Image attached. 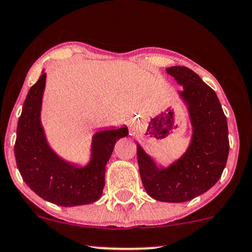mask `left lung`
Returning a JSON list of instances; mask_svg holds the SVG:
<instances>
[{
	"label": "left lung",
	"mask_w": 252,
	"mask_h": 252,
	"mask_svg": "<svg viewBox=\"0 0 252 252\" xmlns=\"http://www.w3.org/2000/svg\"><path fill=\"white\" fill-rule=\"evenodd\" d=\"M183 89L178 92L192 124V137L184 155L168 166H157L137 143L139 174L146 193L161 202H185L218 183L229 154L227 117L218 95L192 69L166 68Z\"/></svg>",
	"instance_id": "left-lung-1"
}]
</instances>
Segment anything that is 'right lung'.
<instances>
[{
    "instance_id": "right-lung-1",
    "label": "right lung",
    "mask_w": 252,
    "mask_h": 252,
    "mask_svg": "<svg viewBox=\"0 0 252 252\" xmlns=\"http://www.w3.org/2000/svg\"><path fill=\"white\" fill-rule=\"evenodd\" d=\"M46 73L30 88L17 123L15 158L24 183L46 201L63 207L97 201L104 187L106 165L116 142L128 136L126 126L95 132L91 159L85 166L65 160L51 148L40 113Z\"/></svg>"
}]
</instances>
